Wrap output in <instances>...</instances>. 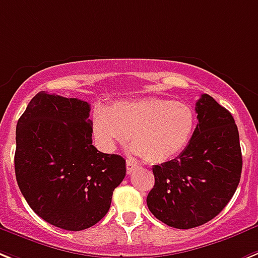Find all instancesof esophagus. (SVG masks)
I'll return each instance as SVG.
<instances>
[{
    "instance_id": "obj_1",
    "label": "esophagus",
    "mask_w": 258,
    "mask_h": 258,
    "mask_svg": "<svg viewBox=\"0 0 258 258\" xmlns=\"http://www.w3.org/2000/svg\"><path fill=\"white\" fill-rule=\"evenodd\" d=\"M125 165H127V173H128V174H131V173L138 168V164L134 162L133 160H127V164H125Z\"/></svg>"
}]
</instances>
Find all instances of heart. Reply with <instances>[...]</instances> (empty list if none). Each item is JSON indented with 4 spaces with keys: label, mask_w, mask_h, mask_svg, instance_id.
I'll return each instance as SVG.
<instances>
[{
    "label": "heart",
    "mask_w": 258,
    "mask_h": 258,
    "mask_svg": "<svg viewBox=\"0 0 258 258\" xmlns=\"http://www.w3.org/2000/svg\"><path fill=\"white\" fill-rule=\"evenodd\" d=\"M93 133L98 146L111 152L131 135L134 152L151 164L178 156L196 130V112L187 103L165 98L123 101L93 114Z\"/></svg>",
    "instance_id": "heart-1"
}]
</instances>
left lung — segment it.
<instances>
[{"label":"left lung","instance_id":"obj_1","mask_svg":"<svg viewBox=\"0 0 258 258\" xmlns=\"http://www.w3.org/2000/svg\"><path fill=\"white\" fill-rule=\"evenodd\" d=\"M197 124L181 155L153 165L149 211L166 226L189 229L214 219L235 194L243 157L231 112L209 94L196 103Z\"/></svg>","mask_w":258,"mask_h":258}]
</instances>
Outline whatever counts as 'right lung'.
<instances>
[{"mask_svg":"<svg viewBox=\"0 0 258 258\" xmlns=\"http://www.w3.org/2000/svg\"><path fill=\"white\" fill-rule=\"evenodd\" d=\"M90 105L39 92L18 119L14 166L21 192L42 219L67 231L107 214L125 160L92 144Z\"/></svg>","mask_w":258,"mask_h":258,"instance_id":"obj_1","label":"right lung"}]
</instances>
